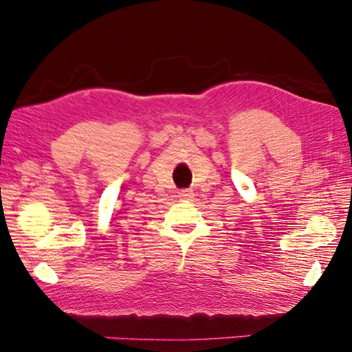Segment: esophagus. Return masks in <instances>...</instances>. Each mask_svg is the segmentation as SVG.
<instances>
[{
	"label": "esophagus",
	"instance_id": "34e87169",
	"mask_svg": "<svg viewBox=\"0 0 352 352\" xmlns=\"http://www.w3.org/2000/svg\"><path fill=\"white\" fill-rule=\"evenodd\" d=\"M178 197H180V200L192 201L194 200V192L190 189H182V190H178Z\"/></svg>",
	"mask_w": 352,
	"mask_h": 352
}]
</instances>
